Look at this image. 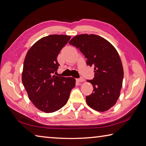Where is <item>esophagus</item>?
Segmentation results:
<instances>
[{"label":"esophagus","mask_w":146,"mask_h":146,"mask_svg":"<svg viewBox=\"0 0 146 146\" xmlns=\"http://www.w3.org/2000/svg\"><path fill=\"white\" fill-rule=\"evenodd\" d=\"M76 80L78 81V82H83L84 81V79L83 78H79V79H77Z\"/></svg>","instance_id":"obj_1"}]
</instances>
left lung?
Segmentation results:
<instances>
[{"label": "left lung", "instance_id": "8db88e82", "mask_svg": "<svg viewBox=\"0 0 146 146\" xmlns=\"http://www.w3.org/2000/svg\"><path fill=\"white\" fill-rule=\"evenodd\" d=\"M70 45L79 49L86 58V64L94 67V78L87 80L93 91L86 97L90 107L104 112L116 103L123 79V68L119 54L109 41L94 34L76 35Z\"/></svg>", "mask_w": 146, "mask_h": 146}]
</instances>
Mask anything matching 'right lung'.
<instances>
[{
  "label": "right lung",
  "instance_id": "add662e5",
  "mask_svg": "<svg viewBox=\"0 0 146 146\" xmlns=\"http://www.w3.org/2000/svg\"><path fill=\"white\" fill-rule=\"evenodd\" d=\"M70 39L69 35L56 34L43 37L25 58L22 82L32 104L46 113L64 107L76 85L73 78L53 76L60 66L57 56Z\"/></svg>",
  "mask_w": 146,
  "mask_h": 146
}]
</instances>
